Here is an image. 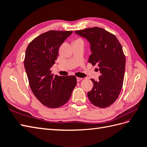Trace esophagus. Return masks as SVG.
I'll return each instance as SVG.
<instances>
[{
  "label": "esophagus",
  "mask_w": 147,
  "mask_h": 147,
  "mask_svg": "<svg viewBox=\"0 0 147 147\" xmlns=\"http://www.w3.org/2000/svg\"><path fill=\"white\" fill-rule=\"evenodd\" d=\"M82 79H83V78H79V77H77V78H76V80H77V82H80L81 80H82Z\"/></svg>",
  "instance_id": "obj_1"
}]
</instances>
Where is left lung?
<instances>
[{
	"instance_id": "8db88e82",
	"label": "left lung",
	"mask_w": 147,
	"mask_h": 147,
	"mask_svg": "<svg viewBox=\"0 0 147 147\" xmlns=\"http://www.w3.org/2000/svg\"><path fill=\"white\" fill-rule=\"evenodd\" d=\"M75 32L90 42L92 54L88 62L97 65L101 73L98 82L91 79L93 86L87 95L96 107H107L116 100L123 85L126 58L121 44L114 34L99 27Z\"/></svg>"
}]
</instances>
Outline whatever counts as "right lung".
Listing matches in <instances>:
<instances>
[{"label":"right lung","mask_w":147,"mask_h":147,"mask_svg":"<svg viewBox=\"0 0 147 147\" xmlns=\"http://www.w3.org/2000/svg\"><path fill=\"white\" fill-rule=\"evenodd\" d=\"M72 33L50 30L33 39L26 50L24 65L30 88L36 98L49 108L67 103L76 85V76H54L51 71L61 45Z\"/></svg>","instance_id":"right-lung-1"}]
</instances>
